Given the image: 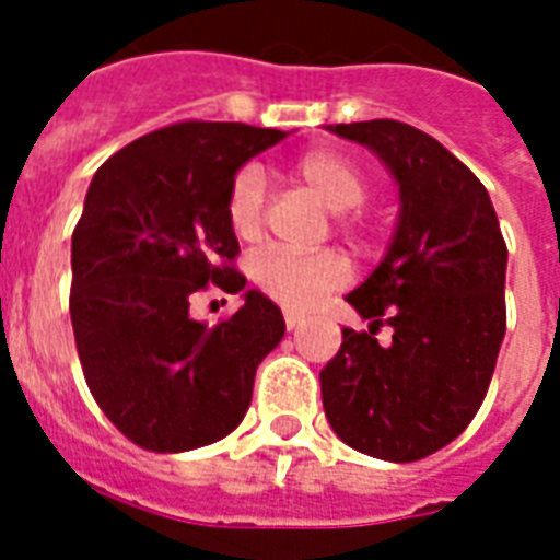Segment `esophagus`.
<instances>
[{
  "label": "esophagus",
  "mask_w": 560,
  "mask_h": 560,
  "mask_svg": "<svg viewBox=\"0 0 560 560\" xmlns=\"http://www.w3.org/2000/svg\"><path fill=\"white\" fill-rule=\"evenodd\" d=\"M302 323H305V316L296 314V311H284V325H288V331H296Z\"/></svg>",
  "instance_id": "esophagus-1"
}]
</instances>
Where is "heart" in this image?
Returning a JSON list of instances; mask_svg holds the SVG:
<instances>
[{"label": "heart", "instance_id": "heart-1", "mask_svg": "<svg viewBox=\"0 0 560 560\" xmlns=\"http://www.w3.org/2000/svg\"><path fill=\"white\" fill-rule=\"evenodd\" d=\"M296 177L334 211L358 209L372 191L366 171L354 160H349L346 153L331 151V148H319V151H307L305 156H299ZM264 206H267L264 174L255 165H246L229 183V229L241 241L258 237L264 226ZM349 261L334 249L302 255L270 246L255 255L249 264L255 288L290 311L314 307L325 293L342 288L349 281Z\"/></svg>", "mask_w": 560, "mask_h": 560}]
</instances>
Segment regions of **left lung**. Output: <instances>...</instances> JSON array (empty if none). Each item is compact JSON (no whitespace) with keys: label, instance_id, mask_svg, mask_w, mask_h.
Listing matches in <instances>:
<instances>
[{"label":"left lung","instance_id":"left-lung-1","mask_svg":"<svg viewBox=\"0 0 560 560\" xmlns=\"http://www.w3.org/2000/svg\"><path fill=\"white\" fill-rule=\"evenodd\" d=\"M328 130L381 156L400 211L383 261L346 296L369 331L342 328L319 372L325 416L366 456L424 459L482 407L505 337L509 249L486 186L433 136L392 118ZM381 324L393 328L383 347Z\"/></svg>","mask_w":560,"mask_h":560}]
</instances>
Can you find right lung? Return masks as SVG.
Wrapping results in <instances>:
<instances>
[{
	"mask_svg": "<svg viewBox=\"0 0 560 560\" xmlns=\"http://www.w3.org/2000/svg\"><path fill=\"white\" fill-rule=\"evenodd\" d=\"M284 136L179 121L113 153L92 177L72 232L74 346L92 398L144 451L183 453L232 433L255 369L284 337V316L258 290L214 328L188 311L209 284L244 290L229 183Z\"/></svg>",
	"mask_w": 560,
	"mask_h": 560,
	"instance_id": "obj_1",
	"label": "right lung"
}]
</instances>
